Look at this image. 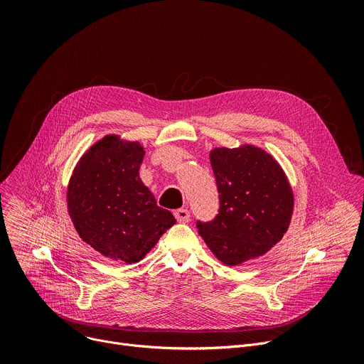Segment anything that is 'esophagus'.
Segmentation results:
<instances>
[{"label":"esophagus","mask_w":364,"mask_h":364,"mask_svg":"<svg viewBox=\"0 0 364 364\" xmlns=\"http://www.w3.org/2000/svg\"><path fill=\"white\" fill-rule=\"evenodd\" d=\"M174 216L177 219V222L180 223H187L190 220V212L187 209H178L174 212Z\"/></svg>","instance_id":"obj_1"}]
</instances>
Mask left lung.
I'll list each match as a JSON object with an SVG mask.
<instances>
[{"label": "left lung", "mask_w": 364, "mask_h": 364, "mask_svg": "<svg viewBox=\"0 0 364 364\" xmlns=\"http://www.w3.org/2000/svg\"><path fill=\"white\" fill-rule=\"evenodd\" d=\"M220 210L212 223L197 222L219 261L237 267L269 252L287 233L294 191L274 155L253 144L215 146L209 152Z\"/></svg>", "instance_id": "left-lung-1"}]
</instances>
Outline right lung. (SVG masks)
<instances>
[{"label":"right lung","instance_id":"obj_1","mask_svg":"<svg viewBox=\"0 0 364 364\" xmlns=\"http://www.w3.org/2000/svg\"><path fill=\"white\" fill-rule=\"evenodd\" d=\"M144 154L139 141L108 134L85 151L68 186V212L79 237L117 262H139L176 225L139 178Z\"/></svg>","mask_w":364,"mask_h":364}]
</instances>
